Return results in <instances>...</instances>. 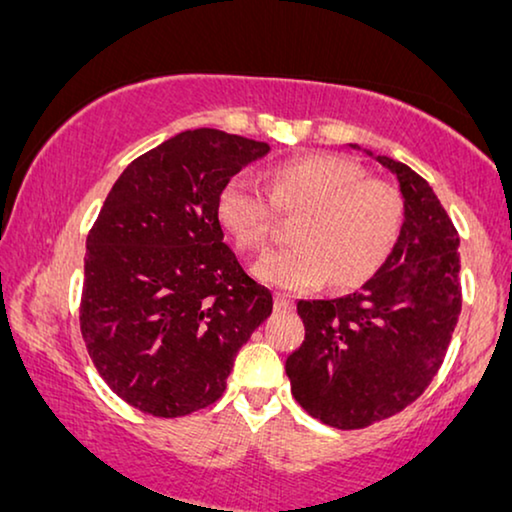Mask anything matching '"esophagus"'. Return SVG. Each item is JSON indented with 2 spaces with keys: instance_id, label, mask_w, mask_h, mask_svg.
I'll list each match as a JSON object with an SVG mask.
<instances>
[{
  "instance_id": "1",
  "label": "esophagus",
  "mask_w": 512,
  "mask_h": 512,
  "mask_svg": "<svg viewBox=\"0 0 512 512\" xmlns=\"http://www.w3.org/2000/svg\"><path fill=\"white\" fill-rule=\"evenodd\" d=\"M294 301L285 294H276V312H292Z\"/></svg>"
}]
</instances>
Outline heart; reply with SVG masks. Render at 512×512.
Wrapping results in <instances>:
<instances>
[{
	"label": "heart",
	"instance_id": "b5f03b06",
	"mask_svg": "<svg viewBox=\"0 0 512 512\" xmlns=\"http://www.w3.org/2000/svg\"><path fill=\"white\" fill-rule=\"evenodd\" d=\"M276 211L299 216L294 246L266 255L259 280L287 292L358 287L388 262L407 223V200L393 181L368 177L356 160L312 154L269 172V195L246 174H234L216 195V218L243 253L271 243Z\"/></svg>",
	"mask_w": 512,
	"mask_h": 512
}]
</instances>
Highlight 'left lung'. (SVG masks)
<instances>
[{
  "mask_svg": "<svg viewBox=\"0 0 512 512\" xmlns=\"http://www.w3.org/2000/svg\"><path fill=\"white\" fill-rule=\"evenodd\" d=\"M377 160L407 200L398 246L358 292L296 303L305 340L285 363L294 400L338 430H363L421 398L462 310L451 216L421 174L388 156Z\"/></svg>",
  "mask_w": 512,
  "mask_h": 512,
  "instance_id": "8db88e82",
  "label": "left lung"
}]
</instances>
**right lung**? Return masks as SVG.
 <instances>
[{
  "label": "right lung",
  "instance_id": "right-lung-1",
  "mask_svg": "<svg viewBox=\"0 0 512 512\" xmlns=\"http://www.w3.org/2000/svg\"><path fill=\"white\" fill-rule=\"evenodd\" d=\"M269 144L213 128L170 137L114 181L87 234L80 331L126 404L188 416L225 391L273 296L223 241L216 195Z\"/></svg>",
  "mask_w": 512,
  "mask_h": 512
}]
</instances>
